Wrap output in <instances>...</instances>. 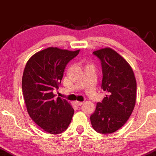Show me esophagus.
<instances>
[{"label": "esophagus", "mask_w": 156, "mask_h": 156, "mask_svg": "<svg viewBox=\"0 0 156 156\" xmlns=\"http://www.w3.org/2000/svg\"><path fill=\"white\" fill-rule=\"evenodd\" d=\"M74 103H75V104L76 105H82L83 104V102H81V101H76Z\"/></svg>", "instance_id": "obj_1"}]
</instances>
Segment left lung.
Wrapping results in <instances>:
<instances>
[{
  "label": "left lung",
  "mask_w": 156,
  "mask_h": 156,
  "mask_svg": "<svg viewBox=\"0 0 156 156\" xmlns=\"http://www.w3.org/2000/svg\"><path fill=\"white\" fill-rule=\"evenodd\" d=\"M103 69L101 89L107 92L90 117L97 132L110 134L120 129L132 115L136 103V81L132 67L113 49L95 51Z\"/></svg>",
  "instance_id": "8db88e82"
}]
</instances>
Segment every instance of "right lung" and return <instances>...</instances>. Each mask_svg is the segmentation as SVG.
I'll return each instance as SVG.
<instances>
[{"instance_id":"right-lung-1","label":"right lung","mask_w":156,"mask_h":156,"mask_svg":"<svg viewBox=\"0 0 156 156\" xmlns=\"http://www.w3.org/2000/svg\"><path fill=\"white\" fill-rule=\"evenodd\" d=\"M49 47L28 60L22 76V87L28 114L34 122L52 134L64 132L74 110L70 103L53 93L59 88L65 66L80 53Z\"/></svg>"}]
</instances>
